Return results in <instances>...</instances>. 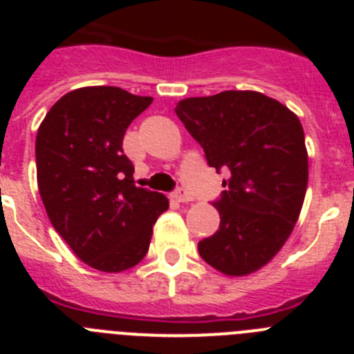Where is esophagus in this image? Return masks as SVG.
Listing matches in <instances>:
<instances>
[{
  "label": "esophagus",
  "mask_w": 354,
  "mask_h": 354,
  "mask_svg": "<svg viewBox=\"0 0 354 354\" xmlns=\"http://www.w3.org/2000/svg\"><path fill=\"white\" fill-rule=\"evenodd\" d=\"M174 198L177 200V202H183V204H186V202H192L193 196L189 195V193H187L184 187H179V189H175Z\"/></svg>",
  "instance_id": "34e87169"
}]
</instances>
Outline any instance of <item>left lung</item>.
<instances>
[{"instance_id":"8db88e82","label":"left lung","mask_w":354,"mask_h":354,"mask_svg":"<svg viewBox=\"0 0 354 354\" xmlns=\"http://www.w3.org/2000/svg\"><path fill=\"white\" fill-rule=\"evenodd\" d=\"M175 113L209 167L230 175L214 202L220 228L200 241V257L228 277L261 270L286 245L303 207L308 154L301 122L252 90L187 97Z\"/></svg>"}]
</instances>
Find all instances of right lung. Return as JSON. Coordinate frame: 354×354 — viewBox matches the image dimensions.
Wrapping results in <instances>:
<instances>
[{
	"mask_svg": "<svg viewBox=\"0 0 354 354\" xmlns=\"http://www.w3.org/2000/svg\"><path fill=\"white\" fill-rule=\"evenodd\" d=\"M152 97L84 86L56 101L37 133V183L53 227L90 268L120 273L149 252L168 198L134 184L122 149Z\"/></svg>",
	"mask_w": 354,
	"mask_h": 354,
	"instance_id": "obj_1",
	"label": "right lung"
}]
</instances>
